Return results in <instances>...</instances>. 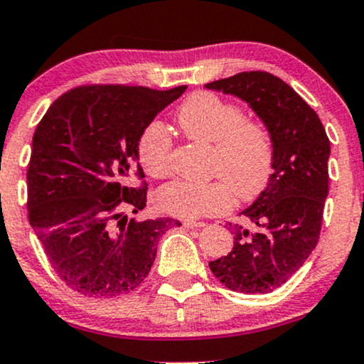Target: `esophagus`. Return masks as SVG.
Segmentation results:
<instances>
[{"instance_id":"esophagus-1","label":"esophagus","mask_w":364,"mask_h":364,"mask_svg":"<svg viewBox=\"0 0 364 364\" xmlns=\"http://www.w3.org/2000/svg\"><path fill=\"white\" fill-rule=\"evenodd\" d=\"M205 223H200V220H183V228L186 229H196V228H203Z\"/></svg>"}]
</instances>
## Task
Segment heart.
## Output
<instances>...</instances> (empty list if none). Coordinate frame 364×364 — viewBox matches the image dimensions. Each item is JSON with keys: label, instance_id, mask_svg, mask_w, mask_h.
Masks as SVG:
<instances>
[{"label": "heart", "instance_id": "b5f03b06", "mask_svg": "<svg viewBox=\"0 0 364 364\" xmlns=\"http://www.w3.org/2000/svg\"><path fill=\"white\" fill-rule=\"evenodd\" d=\"M176 121L188 139L215 144L214 171L223 179L169 183L157 196L162 210L183 219L223 214L231 208L235 195L250 202L269 186L275 145L265 123L245 118L237 104L208 90L186 97L178 107ZM139 157L150 176L164 178L171 173L173 140L161 123H152L144 132Z\"/></svg>", "mask_w": 364, "mask_h": 364}]
</instances>
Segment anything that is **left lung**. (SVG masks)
<instances>
[{
  "instance_id": "8db88e82",
  "label": "left lung",
  "mask_w": 364,
  "mask_h": 364,
  "mask_svg": "<svg viewBox=\"0 0 364 364\" xmlns=\"http://www.w3.org/2000/svg\"><path fill=\"white\" fill-rule=\"evenodd\" d=\"M205 87L248 102L272 132L275 145L269 186L241 212L248 228L229 224L235 246L208 267L232 291H274L298 272L318 243L330 140L318 114L272 73L243 72Z\"/></svg>"
}]
</instances>
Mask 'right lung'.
Returning <instances> with one entry per match:
<instances>
[{"instance_id": "obj_1", "label": "right lung", "mask_w": 364, "mask_h": 364, "mask_svg": "<svg viewBox=\"0 0 364 364\" xmlns=\"http://www.w3.org/2000/svg\"><path fill=\"white\" fill-rule=\"evenodd\" d=\"M186 90L82 85L65 92L37 124L27 169L28 223L70 289L114 298L139 287L157 241L179 220L128 219L147 205L139 164L145 128Z\"/></svg>"}]
</instances>
